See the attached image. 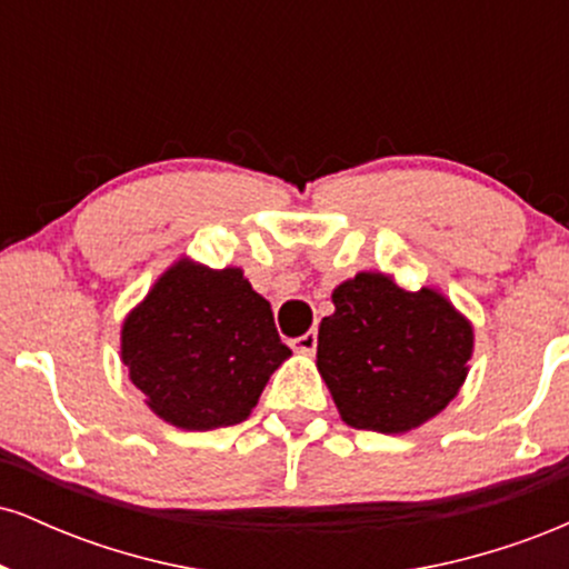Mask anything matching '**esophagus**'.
<instances>
[{"instance_id":"esophagus-1","label":"esophagus","mask_w":569,"mask_h":569,"mask_svg":"<svg viewBox=\"0 0 569 569\" xmlns=\"http://www.w3.org/2000/svg\"><path fill=\"white\" fill-rule=\"evenodd\" d=\"M289 345L297 352H302V356H312V352H316V348H318V335H316V331H305L302 337H293Z\"/></svg>"}]
</instances>
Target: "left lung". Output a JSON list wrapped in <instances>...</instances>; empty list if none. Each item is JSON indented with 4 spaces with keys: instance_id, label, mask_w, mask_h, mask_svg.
<instances>
[{
    "instance_id": "obj_1",
    "label": "left lung",
    "mask_w": 569,
    "mask_h": 569,
    "mask_svg": "<svg viewBox=\"0 0 569 569\" xmlns=\"http://www.w3.org/2000/svg\"><path fill=\"white\" fill-rule=\"evenodd\" d=\"M318 329V371L350 428L407 433L466 382L473 326L443 293L407 291L382 272L339 283Z\"/></svg>"
}]
</instances>
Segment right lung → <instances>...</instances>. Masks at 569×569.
Returning a JSON list of instances; mask_svg holds the SVG:
<instances>
[{"instance_id":"1","label":"right lung","mask_w":569,"mask_h":569,"mask_svg":"<svg viewBox=\"0 0 569 569\" xmlns=\"http://www.w3.org/2000/svg\"><path fill=\"white\" fill-rule=\"evenodd\" d=\"M120 356L147 407L181 430L243 422L291 350L240 267L179 259L122 323Z\"/></svg>"}]
</instances>
